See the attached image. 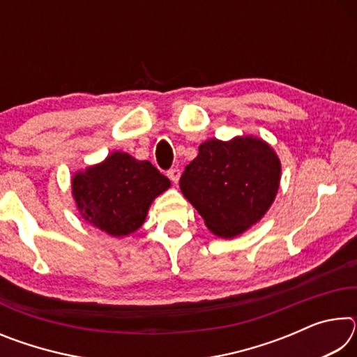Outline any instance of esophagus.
<instances>
[{
    "instance_id": "obj_1",
    "label": "esophagus",
    "mask_w": 357,
    "mask_h": 357,
    "mask_svg": "<svg viewBox=\"0 0 357 357\" xmlns=\"http://www.w3.org/2000/svg\"><path fill=\"white\" fill-rule=\"evenodd\" d=\"M167 176L170 178L174 184H176L179 181V176H181V172L178 170V168H172V170L167 172Z\"/></svg>"
}]
</instances>
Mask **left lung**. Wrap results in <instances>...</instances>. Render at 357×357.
Returning <instances> with one entry per match:
<instances>
[{
  "mask_svg": "<svg viewBox=\"0 0 357 357\" xmlns=\"http://www.w3.org/2000/svg\"><path fill=\"white\" fill-rule=\"evenodd\" d=\"M280 173L279 157L261 138H211L185 167L179 187L211 231L229 239L268 213L279 190Z\"/></svg>",
  "mask_w": 357,
  "mask_h": 357,
  "instance_id": "obj_1",
  "label": "left lung"
}]
</instances>
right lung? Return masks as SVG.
I'll list each match as a JSON object with an SVG mask.
<instances>
[{
    "mask_svg": "<svg viewBox=\"0 0 357 357\" xmlns=\"http://www.w3.org/2000/svg\"><path fill=\"white\" fill-rule=\"evenodd\" d=\"M148 160L114 151L104 162L72 178V195L84 220L110 236L137 231L155 197L170 187Z\"/></svg>",
    "mask_w": 357,
    "mask_h": 357,
    "instance_id": "right-lung-1",
    "label": "right lung"
}]
</instances>
